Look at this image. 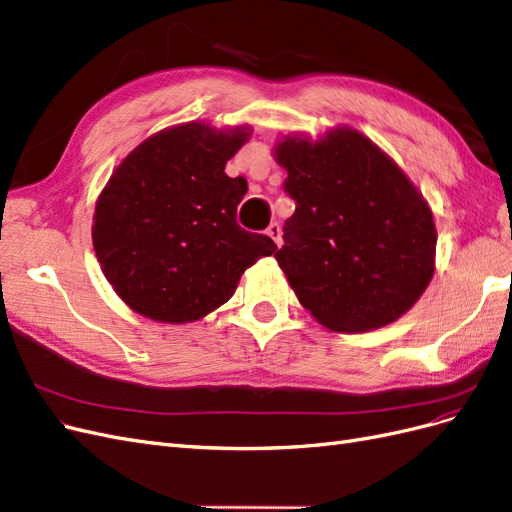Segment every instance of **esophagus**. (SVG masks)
<instances>
[{
	"mask_svg": "<svg viewBox=\"0 0 512 512\" xmlns=\"http://www.w3.org/2000/svg\"><path fill=\"white\" fill-rule=\"evenodd\" d=\"M267 235L275 241V245H277V247L282 245V226H280V224H277V222H271V224H269V228H267Z\"/></svg>",
	"mask_w": 512,
	"mask_h": 512,
	"instance_id": "1",
	"label": "esophagus"
}]
</instances>
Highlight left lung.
I'll list each match as a JSON object with an SVG mask.
<instances>
[{"mask_svg":"<svg viewBox=\"0 0 512 512\" xmlns=\"http://www.w3.org/2000/svg\"><path fill=\"white\" fill-rule=\"evenodd\" d=\"M297 203L275 260L299 303L331 331L361 333L404 316L436 269L438 232L423 194L352 128L275 147Z\"/></svg>","mask_w":512,"mask_h":512,"instance_id":"left-lung-1","label":"left lung"}]
</instances>
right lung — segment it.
<instances>
[{
  "label": "right lung",
  "instance_id": "1",
  "mask_svg": "<svg viewBox=\"0 0 512 512\" xmlns=\"http://www.w3.org/2000/svg\"><path fill=\"white\" fill-rule=\"evenodd\" d=\"M250 134V126L181 123L149 136L113 170L91 239L108 284L134 312L194 322L224 305L245 269L277 250L271 237L237 224L247 181L224 173Z\"/></svg>",
  "mask_w": 512,
  "mask_h": 512
}]
</instances>
